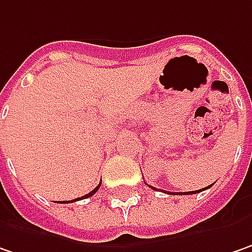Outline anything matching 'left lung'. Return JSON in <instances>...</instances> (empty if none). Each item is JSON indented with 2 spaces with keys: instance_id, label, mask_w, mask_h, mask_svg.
Masks as SVG:
<instances>
[{
  "instance_id": "8db88e82",
  "label": "left lung",
  "mask_w": 252,
  "mask_h": 252,
  "mask_svg": "<svg viewBox=\"0 0 252 252\" xmlns=\"http://www.w3.org/2000/svg\"><path fill=\"white\" fill-rule=\"evenodd\" d=\"M210 186H212V185H210ZM210 186H207V188H204V189H203V190H206V189H209V188H210ZM151 188H152V189H154V190H160V189H157V188H154V186H151ZM163 191V190H162ZM199 191H202V189H200V190H194V191H188V193H186V191H185V193H186V194H194V193H199ZM170 193V191H169ZM185 193H183V194H185ZM175 194H182V193H175Z\"/></svg>"
}]
</instances>
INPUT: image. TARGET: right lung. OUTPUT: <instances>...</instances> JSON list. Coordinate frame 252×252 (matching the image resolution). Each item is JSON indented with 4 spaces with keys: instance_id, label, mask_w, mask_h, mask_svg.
<instances>
[{
    "instance_id": "1",
    "label": "right lung",
    "mask_w": 252,
    "mask_h": 252,
    "mask_svg": "<svg viewBox=\"0 0 252 252\" xmlns=\"http://www.w3.org/2000/svg\"><path fill=\"white\" fill-rule=\"evenodd\" d=\"M100 186H101V183H100V185H98V186H97L95 189H93V190L90 191V193H87V194H84V196H82V197H79V199H74L73 202H77V200H82V199H87V197H90V196H93L94 193H95V191L98 190V188H100ZM63 203H67V202H63Z\"/></svg>"
}]
</instances>
